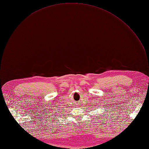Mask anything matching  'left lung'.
I'll return each mask as SVG.
<instances>
[{"mask_svg":"<svg viewBox=\"0 0 149 149\" xmlns=\"http://www.w3.org/2000/svg\"><path fill=\"white\" fill-rule=\"evenodd\" d=\"M107 109H108V108H107Z\"/></svg>","mask_w":149,"mask_h":149,"instance_id":"obj_1","label":"left lung"}]
</instances>
